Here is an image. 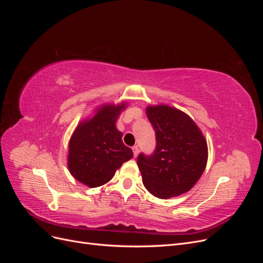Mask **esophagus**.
<instances>
[{"mask_svg": "<svg viewBox=\"0 0 263 263\" xmlns=\"http://www.w3.org/2000/svg\"><path fill=\"white\" fill-rule=\"evenodd\" d=\"M133 153H134V157H137L139 154V149L137 146H134L133 147Z\"/></svg>", "mask_w": 263, "mask_h": 263, "instance_id": "esophagus-1", "label": "esophagus"}]
</instances>
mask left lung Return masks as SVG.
I'll list each match as a JSON object with an SVG mask.
<instances>
[{"label": "left lung", "mask_w": 263, "mask_h": 263, "mask_svg": "<svg viewBox=\"0 0 263 263\" xmlns=\"http://www.w3.org/2000/svg\"><path fill=\"white\" fill-rule=\"evenodd\" d=\"M147 116L156 133V148L151 155L141 153L137 158L142 183L159 198L187 192L201 178L208 162L203 134L177 108L149 106Z\"/></svg>", "instance_id": "8db88e82"}]
</instances>
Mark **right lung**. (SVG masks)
<instances>
[{"mask_svg": "<svg viewBox=\"0 0 263 263\" xmlns=\"http://www.w3.org/2000/svg\"><path fill=\"white\" fill-rule=\"evenodd\" d=\"M125 105L103 106L90 121L77 127L69 142L68 165L78 181L90 187L105 184L115 171L133 158L115 123Z\"/></svg>", "mask_w": 263, "mask_h": 263, "instance_id": "1", "label": "right lung"}]
</instances>
